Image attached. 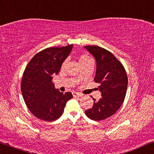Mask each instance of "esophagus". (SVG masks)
I'll list each match as a JSON object with an SVG mask.
<instances>
[{
	"label": "esophagus",
	"instance_id": "esophagus-1",
	"mask_svg": "<svg viewBox=\"0 0 154 154\" xmlns=\"http://www.w3.org/2000/svg\"><path fill=\"white\" fill-rule=\"evenodd\" d=\"M73 96L74 97H80L82 96V94L78 93V92H73Z\"/></svg>",
	"mask_w": 154,
	"mask_h": 154
}]
</instances>
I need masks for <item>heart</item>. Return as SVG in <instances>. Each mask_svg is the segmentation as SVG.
<instances>
[{"label": "heart", "instance_id": "heart-1", "mask_svg": "<svg viewBox=\"0 0 154 154\" xmlns=\"http://www.w3.org/2000/svg\"><path fill=\"white\" fill-rule=\"evenodd\" d=\"M91 60L89 57L87 56V55H85V54H83V55H81V57H79V64L80 65H82L84 63L88 62V61ZM65 64V62L64 63V65Z\"/></svg>", "mask_w": 154, "mask_h": 154}]
</instances>
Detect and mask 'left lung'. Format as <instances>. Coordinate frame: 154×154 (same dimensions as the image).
<instances>
[{"instance_id":"obj_1","label":"left lung","mask_w":154,"mask_h":154,"mask_svg":"<svg viewBox=\"0 0 154 154\" xmlns=\"http://www.w3.org/2000/svg\"><path fill=\"white\" fill-rule=\"evenodd\" d=\"M96 61L94 81L100 83L99 100L92 98V108L85 114L93 121H102L111 116L123 104L128 88V76L123 64L108 50L97 45L84 46Z\"/></svg>"}]
</instances>
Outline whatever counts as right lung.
<instances>
[{"label": "right lung", "instance_id": "1", "mask_svg": "<svg viewBox=\"0 0 154 154\" xmlns=\"http://www.w3.org/2000/svg\"><path fill=\"white\" fill-rule=\"evenodd\" d=\"M73 45L49 48L35 54L22 75L21 91L29 111L38 119L53 121L62 115L71 92H61L54 88L52 79L71 53Z\"/></svg>", "mask_w": 154, "mask_h": 154}]
</instances>
